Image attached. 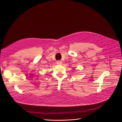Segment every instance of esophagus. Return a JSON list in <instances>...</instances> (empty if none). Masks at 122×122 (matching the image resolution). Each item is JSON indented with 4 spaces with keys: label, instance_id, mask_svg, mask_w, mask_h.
Instances as JSON below:
<instances>
[{
    "label": "esophagus",
    "instance_id": "1",
    "mask_svg": "<svg viewBox=\"0 0 122 122\" xmlns=\"http://www.w3.org/2000/svg\"><path fill=\"white\" fill-rule=\"evenodd\" d=\"M62 63V62L61 61H57L56 62V64L57 65H61Z\"/></svg>",
    "mask_w": 122,
    "mask_h": 122
}]
</instances>
